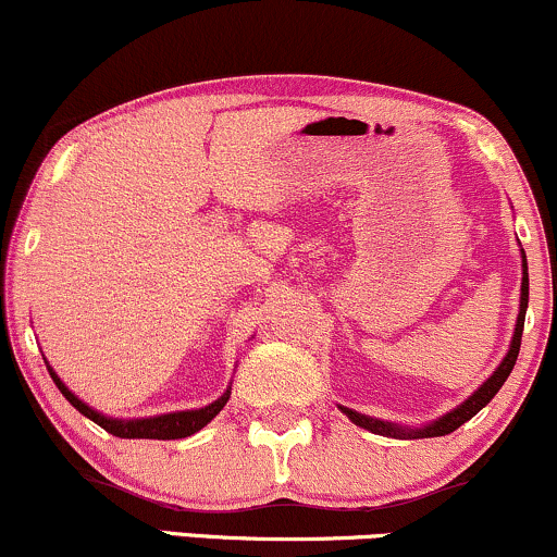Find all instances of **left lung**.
<instances>
[{"label": "left lung", "instance_id": "left-lung-1", "mask_svg": "<svg viewBox=\"0 0 557 557\" xmlns=\"http://www.w3.org/2000/svg\"><path fill=\"white\" fill-rule=\"evenodd\" d=\"M521 268H524V276H521V305H519V318H516L511 349H508V355L503 357V362L498 364V370H495L493 375H490L487 381L482 383L480 388H476L474 394L461 404V407L450 409L448 414L441 417V420L424 424V428H401V424L375 420V417H364V414H359V411H355V409H346V407H338V409H342L351 422L359 424V428L370 430V433H375V435L401 437V441H411V437H441V435H448V433H454V430H459L463 422L472 420L476 411L485 409L487 404L493 401V396L503 388V383H506L508 375H511V370H513V364H516V357H519L521 333H524V318H527V305H529V273H527V255H524V250H521Z\"/></svg>", "mask_w": 557, "mask_h": 557}]
</instances>
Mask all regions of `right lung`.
Returning <instances> with one entry per match:
<instances>
[{
  "label": "right lung",
  "mask_w": 557,
  "mask_h": 557,
  "mask_svg": "<svg viewBox=\"0 0 557 557\" xmlns=\"http://www.w3.org/2000/svg\"><path fill=\"white\" fill-rule=\"evenodd\" d=\"M46 368H49L51 381L57 383V388L62 391V396L67 398L72 407L81 411L83 417L94 420L98 428H103V430H107V433L116 435V437H148V441H176V437L195 435V433H198V430L206 428V424L211 422L221 409L226 407L228 396H232V388H226L224 396L215 398L213 404H208V407H202V409L174 411V414L146 417V420H114V417L101 414V411L90 409L88 404H83L81 398L72 394L67 385L59 381V375H57L54 370H51V364H46Z\"/></svg>",
  "instance_id": "1"
}]
</instances>
